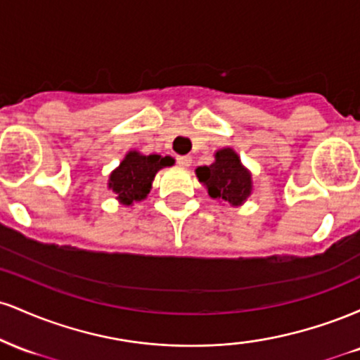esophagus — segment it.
<instances>
[{
    "label": "esophagus",
    "instance_id": "esophagus-1",
    "mask_svg": "<svg viewBox=\"0 0 360 360\" xmlns=\"http://www.w3.org/2000/svg\"><path fill=\"white\" fill-rule=\"evenodd\" d=\"M177 164L181 167H189L191 166V155H177Z\"/></svg>",
    "mask_w": 360,
    "mask_h": 360
}]
</instances>
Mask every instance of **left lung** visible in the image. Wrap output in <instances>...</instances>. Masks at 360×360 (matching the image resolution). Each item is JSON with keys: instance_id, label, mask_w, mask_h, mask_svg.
<instances>
[{"instance_id": "left-lung-1", "label": "left lung", "mask_w": 360, "mask_h": 360, "mask_svg": "<svg viewBox=\"0 0 360 360\" xmlns=\"http://www.w3.org/2000/svg\"><path fill=\"white\" fill-rule=\"evenodd\" d=\"M196 174L200 183L206 184L210 196L229 201L233 206L243 203L250 194V174L232 148L218 150L212 166L198 167Z\"/></svg>"}]
</instances>
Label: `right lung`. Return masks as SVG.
Segmentation results:
<instances>
[{
  "mask_svg": "<svg viewBox=\"0 0 360 360\" xmlns=\"http://www.w3.org/2000/svg\"><path fill=\"white\" fill-rule=\"evenodd\" d=\"M171 164H174V159L169 155H142L139 152H128L117 171L111 172L110 188L118 194V200L123 205H131L147 196L157 171Z\"/></svg>",
  "mask_w": 360,
  "mask_h": 360,
  "instance_id": "obj_1",
  "label": "right lung"
}]
</instances>
